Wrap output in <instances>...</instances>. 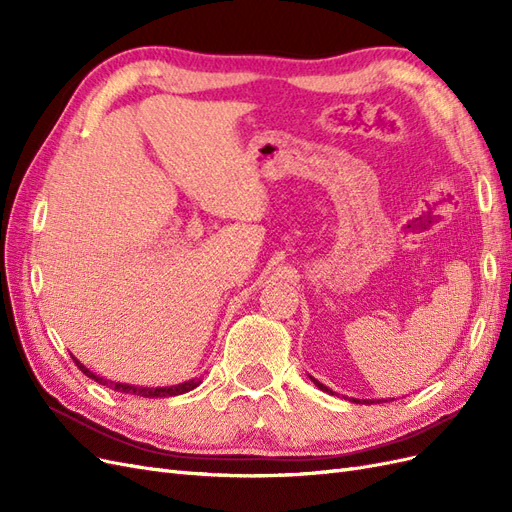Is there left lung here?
Segmentation results:
<instances>
[{
  "instance_id": "obj_1",
  "label": "left lung",
  "mask_w": 512,
  "mask_h": 512,
  "mask_svg": "<svg viewBox=\"0 0 512 512\" xmlns=\"http://www.w3.org/2000/svg\"><path fill=\"white\" fill-rule=\"evenodd\" d=\"M309 380H312L316 386H318V389L320 391H324V393H329V395H333V391L329 389V386H324V384H320L316 378H312V376H309ZM352 401H354V404H376V401H378V404H380V399H354L352 397ZM386 401V399H384Z\"/></svg>"
}]
</instances>
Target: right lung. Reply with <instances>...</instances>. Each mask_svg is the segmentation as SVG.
I'll return each mask as SVG.
<instances>
[{"label":"right lung","mask_w":512,"mask_h":512,"mask_svg":"<svg viewBox=\"0 0 512 512\" xmlns=\"http://www.w3.org/2000/svg\"><path fill=\"white\" fill-rule=\"evenodd\" d=\"M74 359V363L79 365V369L83 371V374L87 376V378H91V380H96L98 384H104V386H111V389H115V391H121V393H130V395H138V397H175V395H183V393H188V391H192V389H196V386L200 384V380L196 378V380H188V382H181V384H173V386H156V389H153V386H134V384H123V382H113V380H106V378H100V376H96L94 371H89L79 359H76V356H72Z\"/></svg>","instance_id":"right-lung-1"}]
</instances>
